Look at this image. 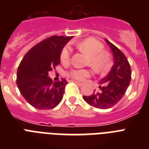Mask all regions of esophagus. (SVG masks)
Returning a JSON list of instances; mask_svg holds the SVG:
<instances>
[{
	"instance_id": "obj_1",
	"label": "esophagus",
	"mask_w": 149,
	"mask_h": 149,
	"mask_svg": "<svg viewBox=\"0 0 149 149\" xmlns=\"http://www.w3.org/2000/svg\"><path fill=\"white\" fill-rule=\"evenodd\" d=\"M75 83H76V84H77V85H78V86H83V85H84V84H82V83H79V82H78V81H74Z\"/></svg>"
}]
</instances>
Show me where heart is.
<instances>
[{"instance_id": "obj_1", "label": "heart", "mask_w": 149, "mask_h": 149, "mask_svg": "<svg viewBox=\"0 0 149 149\" xmlns=\"http://www.w3.org/2000/svg\"><path fill=\"white\" fill-rule=\"evenodd\" d=\"M76 46L80 51L84 52L89 55L88 63L97 72H104L108 68L109 56L104 52V45L100 42L87 38L76 44ZM71 49L65 46L61 52V60L63 63H68L70 60ZM91 74V71L87 69H75L69 72V76L79 81L84 80Z\"/></svg>"}]
</instances>
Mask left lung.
Segmentation results:
<instances>
[{"instance_id":"left-lung-1","label":"left lung","mask_w":149,"mask_h":149,"mask_svg":"<svg viewBox=\"0 0 149 149\" xmlns=\"http://www.w3.org/2000/svg\"><path fill=\"white\" fill-rule=\"evenodd\" d=\"M113 56V65L106 77L100 79L99 92L83 98L91 106L108 109L114 106L124 97L132 78L131 66L126 56L118 47L105 38Z\"/></svg>"}]
</instances>
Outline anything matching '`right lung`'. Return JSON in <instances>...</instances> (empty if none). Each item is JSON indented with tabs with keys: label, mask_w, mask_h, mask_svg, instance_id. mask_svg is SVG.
I'll return each mask as SVG.
<instances>
[{
	"label": "right lung",
	"mask_w": 149,
	"mask_h": 149,
	"mask_svg": "<svg viewBox=\"0 0 149 149\" xmlns=\"http://www.w3.org/2000/svg\"><path fill=\"white\" fill-rule=\"evenodd\" d=\"M72 36H53L29 50L20 63L17 85L20 93L35 108L49 110L61 102L65 92V79L52 82L49 72L60 63V55Z\"/></svg>",
	"instance_id": "1"
}]
</instances>
